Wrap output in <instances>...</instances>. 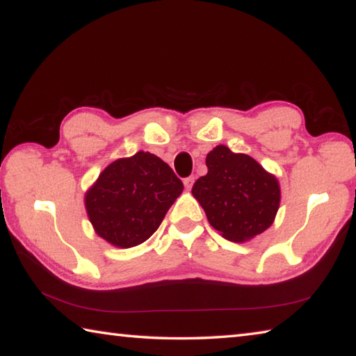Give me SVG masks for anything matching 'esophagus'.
Returning a JSON list of instances; mask_svg holds the SVG:
<instances>
[{"label": "esophagus", "mask_w": 356, "mask_h": 356, "mask_svg": "<svg viewBox=\"0 0 356 356\" xmlns=\"http://www.w3.org/2000/svg\"><path fill=\"white\" fill-rule=\"evenodd\" d=\"M193 182H195V177H193V176L184 179V185H185V188H186V190H191Z\"/></svg>", "instance_id": "esophagus-1"}]
</instances>
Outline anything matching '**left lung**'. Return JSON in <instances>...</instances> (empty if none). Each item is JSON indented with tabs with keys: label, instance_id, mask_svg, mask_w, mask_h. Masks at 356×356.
<instances>
[{
	"label": "left lung",
	"instance_id": "left-lung-1",
	"mask_svg": "<svg viewBox=\"0 0 356 356\" xmlns=\"http://www.w3.org/2000/svg\"><path fill=\"white\" fill-rule=\"evenodd\" d=\"M206 165L207 174L196 180L191 193L222 237L243 242L272 226L280 207V185L272 174L226 146L209 152Z\"/></svg>",
	"mask_w": 356,
	"mask_h": 356
}]
</instances>
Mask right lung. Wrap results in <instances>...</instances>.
<instances>
[{
  "instance_id": "right-lung-1",
  "label": "right lung",
  "mask_w": 356,
  "mask_h": 356,
  "mask_svg": "<svg viewBox=\"0 0 356 356\" xmlns=\"http://www.w3.org/2000/svg\"><path fill=\"white\" fill-rule=\"evenodd\" d=\"M184 184L170 165L149 152L113 161L86 195L95 232L120 248H131L152 236Z\"/></svg>"
}]
</instances>
